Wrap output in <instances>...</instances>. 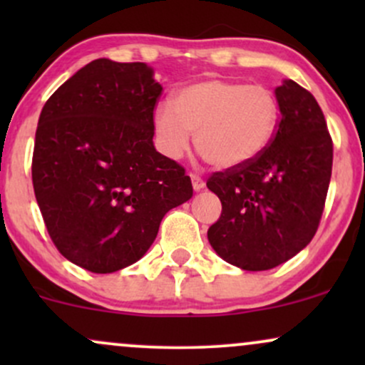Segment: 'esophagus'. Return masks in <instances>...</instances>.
I'll list each match as a JSON object with an SVG mask.
<instances>
[{"mask_svg":"<svg viewBox=\"0 0 365 365\" xmlns=\"http://www.w3.org/2000/svg\"><path fill=\"white\" fill-rule=\"evenodd\" d=\"M190 180H192V187H194V190H200V188H204V180L200 178L199 175L190 173Z\"/></svg>","mask_w":365,"mask_h":365,"instance_id":"esophagus-1","label":"esophagus"}]
</instances>
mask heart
I'll list each match as a JSON object with an SVG mask.
<instances>
[{"label": "heart", "instance_id": "b5f03b06", "mask_svg": "<svg viewBox=\"0 0 365 365\" xmlns=\"http://www.w3.org/2000/svg\"><path fill=\"white\" fill-rule=\"evenodd\" d=\"M279 121L278 98L262 83L206 78L182 87L154 113L159 148L183 156L194 135L195 150L220 170L247 165L266 150Z\"/></svg>", "mask_w": 365, "mask_h": 365}]
</instances>
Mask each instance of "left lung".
Listing matches in <instances>:
<instances>
[{"label":"left lung","mask_w":365,"mask_h":365,"mask_svg":"<svg viewBox=\"0 0 365 365\" xmlns=\"http://www.w3.org/2000/svg\"><path fill=\"white\" fill-rule=\"evenodd\" d=\"M279 121L264 153L216 171L207 188L221 216L207 230L220 257L266 271L299 254L319 228L333 168V140L314 96L293 81L276 89Z\"/></svg>","instance_id":"1"}]
</instances>
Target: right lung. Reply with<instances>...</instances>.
<instances>
[{"label": "right lung", "mask_w": 365, "mask_h": 365, "mask_svg": "<svg viewBox=\"0 0 365 365\" xmlns=\"http://www.w3.org/2000/svg\"><path fill=\"white\" fill-rule=\"evenodd\" d=\"M163 87L145 63L91 61L41 111L32 183L63 257L106 274L137 262L170 209L194 194L185 168L154 149Z\"/></svg>", "instance_id": "add662e5"}]
</instances>
